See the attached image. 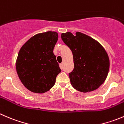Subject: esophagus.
<instances>
[{
  "instance_id": "1",
  "label": "esophagus",
  "mask_w": 124,
  "mask_h": 124,
  "mask_svg": "<svg viewBox=\"0 0 124 124\" xmlns=\"http://www.w3.org/2000/svg\"><path fill=\"white\" fill-rule=\"evenodd\" d=\"M59 67H60V68H61V69H62V68H63V64H62V63H59Z\"/></svg>"
}]
</instances>
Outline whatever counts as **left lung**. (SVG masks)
Wrapping results in <instances>:
<instances>
[{"label": "left lung", "instance_id": "left-lung-1", "mask_svg": "<svg viewBox=\"0 0 124 124\" xmlns=\"http://www.w3.org/2000/svg\"><path fill=\"white\" fill-rule=\"evenodd\" d=\"M63 42L70 48L74 67L69 73L71 84L83 93L98 89L106 79L110 68V60L104 48L89 36L76 32L62 33Z\"/></svg>", "mask_w": 124, "mask_h": 124}]
</instances>
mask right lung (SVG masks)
I'll use <instances>...</instances> for the list:
<instances>
[{"label": "right lung", "instance_id": "right-lung-1", "mask_svg": "<svg viewBox=\"0 0 124 124\" xmlns=\"http://www.w3.org/2000/svg\"><path fill=\"white\" fill-rule=\"evenodd\" d=\"M58 39L55 31L37 34L19 50L16 68L20 81L30 91L44 93L54 85L61 70L53 53Z\"/></svg>", "mask_w": 124, "mask_h": 124}]
</instances>
